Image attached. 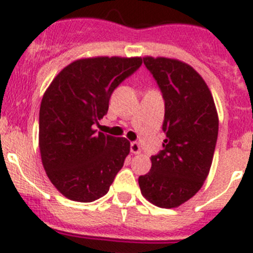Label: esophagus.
Listing matches in <instances>:
<instances>
[{
	"mask_svg": "<svg viewBox=\"0 0 253 253\" xmlns=\"http://www.w3.org/2000/svg\"><path fill=\"white\" fill-rule=\"evenodd\" d=\"M129 149H131V152L132 154H141V146L140 143L136 142V141H133V142H131V146H129Z\"/></svg>",
	"mask_w": 253,
	"mask_h": 253,
	"instance_id": "esophagus-1",
	"label": "esophagus"
}]
</instances>
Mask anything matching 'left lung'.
<instances>
[{"label":"left lung","instance_id":"1","mask_svg":"<svg viewBox=\"0 0 253 253\" xmlns=\"http://www.w3.org/2000/svg\"><path fill=\"white\" fill-rule=\"evenodd\" d=\"M165 102L163 150L138 177L141 193L160 208H175L198 193L211 169L218 115L208 85L190 65L169 58H143Z\"/></svg>","mask_w":253,"mask_h":253}]
</instances>
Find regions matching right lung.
<instances>
[{"label": "right lung", "mask_w": 253, "mask_h": 253, "mask_svg": "<svg viewBox=\"0 0 253 253\" xmlns=\"http://www.w3.org/2000/svg\"><path fill=\"white\" fill-rule=\"evenodd\" d=\"M141 58L79 59L54 78L39 115V147L50 181L70 200L89 203L108 193L129 154V141L97 133L113 90Z\"/></svg>", "instance_id": "add662e5"}]
</instances>
